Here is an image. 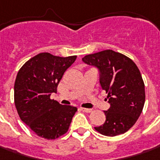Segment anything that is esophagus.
I'll use <instances>...</instances> for the list:
<instances>
[{
  "mask_svg": "<svg viewBox=\"0 0 160 160\" xmlns=\"http://www.w3.org/2000/svg\"><path fill=\"white\" fill-rule=\"evenodd\" d=\"M80 110L82 112H91L93 111L92 109H88V108H80Z\"/></svg>",
  "mask_w": 160,
  "mask_h": 160,
  "instance_id": "obj_1",
  "label": "esophagus"
}]
</instances>
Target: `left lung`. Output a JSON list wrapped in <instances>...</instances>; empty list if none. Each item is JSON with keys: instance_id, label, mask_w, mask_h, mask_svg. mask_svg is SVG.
Instances as JSON below:
<instances>
[{"instance_id": "1", "label": "left lung", "mask_w": 160, "mask_h": 160, "mask_svg": "<svg viewBox=\"0 0 160 160\" xmlns=\"http://www.w3.org/2000/svg\"><path fill=\"white\" fill-rule=\"evenodd\" d=\"M87 64L99 71V80L111 104L105 122L95 129L103 135L124 134L135 125L145 102L144 83L138 67L129 58L112 49L87 55Z\"/></svg>"}]
</instances>
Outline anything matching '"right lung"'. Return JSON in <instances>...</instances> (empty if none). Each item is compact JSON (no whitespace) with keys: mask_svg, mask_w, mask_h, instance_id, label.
Instances as JSON below:
<instances>
[{"mask_svg":"<svg viewBox=\"0 0 160 160\" xmlns=\"http://www.w3.org/2000/svg\"><path fill=\"white\" fill-rule=\"evenodd\" d=\"M77 57L40 53L20 68L14 86L15 105L21 120L36 135L53 140L69 129L77 108L50 99L63 73Z\"/></svg>","mask_w":160,"mask_h":160,"instance_id":"add662e5","label":"right lung"}]
</instances>
